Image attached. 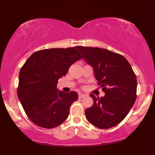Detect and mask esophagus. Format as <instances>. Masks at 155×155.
I'll use <instances>...</instances> for the list:
<instances>
[{
    "label": "esophagus",
    "mask_w": 155,
    "mask_h": 155,
    "mask_svg": "<svg viewBox=\"0 0 155 155\" xmlns=\"http://www.w3.org/2000/svg\"><path fill=\"white\" fill-rule=\"evenodd\" d=\"M85 96H86V95H85V94L81 93V92H80V93H79V98H82V97H84Z\"/></svg>",
    "instance_id": "34e87169"
}]
</instances>
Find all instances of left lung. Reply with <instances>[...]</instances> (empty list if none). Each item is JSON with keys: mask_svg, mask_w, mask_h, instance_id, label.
<instances>
[{"mask_svg": "<svg viewBox=\"0 0 155 155\" xmlns=\"http://www.w3.org/2000/svg\"><path fill=\"white\" fill-rule=\"evenodd\" d=\"M87 63L93 68L104 97L93 99L85 110L86 118L101 129L116 126L125 118L136 100L137 79L130 64L122 55L98 47H77Z\"/></svg>", "mask_w": 155, "mask_h": 155, "instance_id": "obj_1", "label": "left lung"}]
</instances>
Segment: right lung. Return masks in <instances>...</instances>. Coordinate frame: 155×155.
<instances>
[{
    "instance_id": "right-lung-1",
    "label": "right lung",
    "mask_w": 155,
    "mask_h": 155,
    "mask_svg": "<svg viewBox=\"0 0 155 155\" xmlns=\"http://www.w3.org/2000/svg\"><path fill=\"white\" fill-rule=\"evenodd\" d=\"M82 58L77 47L37 51L27 60L19 74L17 95L27 116L44 128H54L68 118L78 94L57 88L58 80Z\"/></svg>"
}]
</instances>
